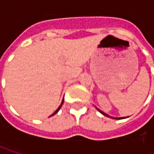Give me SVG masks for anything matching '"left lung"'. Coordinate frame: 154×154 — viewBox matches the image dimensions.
Masks as SVG:
<instances>
[{"label": "left lung", "instance_id": "1", "mask_svg": "<svg viewBox=\"0 0 154 154\" xmlns=\"http://www.w3.org/2000/svg\"><path fill=\"white\" fill-rule=\"evenodd\" d=\"M96 109H98V111H99V112H100V113H101V114H103V116H108V117H110V118H113V119H124V118H127V116H126V117H113V116H109V115H107V114H106V113H104V112H103V111H102V110H101V109H98V108H97V107H96Z\"/></svg>", "mask_w": 154, "mask_h": 154}]
</instances>
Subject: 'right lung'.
I'll return each mask as SVG.
<instances>
[{"label": "right lung", "mask_w": 154, "mask_h": 154, "mask_svg": "<svg viewBox=\"0 0 154 154\" xmlns=\"http://www.w3.org/2000/svg\"><path fill=\"white\" fill-rule=\"evenodd\" d=\"M63 102H64V98L62 99V103H61V105H60V106H59V107L57 108V109H56V111H55V112H54V113H53V114H52V115H51V116H54V115H55V114H56V113H57V112H58L59 110H60V109H61V107H62V103H63Z\"/></svg>", "instance_id": "right-lung-1"}]
</instances>
